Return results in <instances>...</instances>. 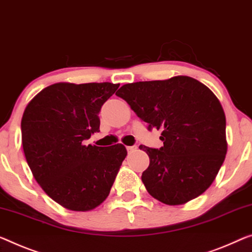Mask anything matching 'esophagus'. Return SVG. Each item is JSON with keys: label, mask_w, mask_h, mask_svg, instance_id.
Here are the masks:
<instances>
[{"label": "esophagus", "mask_w": 252, "mask_h": 252, "mask_svg": "<svg viewBox=\"0 0 252 252\" xmlns=\"http://www.w3.org/2000/svg\"><path fill=\"white\" fill-rule=\"evenodd\" d=\"M127 152L128 153H130V152H133V151H135L137 149V146H135V145H133V146H127Z\"/></svg>", "instance_id": "34e87169"}]
</instances>
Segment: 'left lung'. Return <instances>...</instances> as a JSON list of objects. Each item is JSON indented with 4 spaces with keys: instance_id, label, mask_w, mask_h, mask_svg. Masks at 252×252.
Masks as SVG:
<instances>
[{
    "instance_id": "1",
    "label": "left lung",
    "mask_w": 252,
    "mask_h": 252,
    "mask_svg": "<svg viewBox=\"0 0 252 252\" xmlns=\"http://www.w3.org/2000/svg\"><path fill=\"white\" fill-rule=\"evenodd\" d=\"M163 146L139 145L150 158L142 173L146 190L166 205H181L206 190L227 151L225 114L216 95L189 76L128 83L116 92Z\"/></svg>"
}]
</instances>
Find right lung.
<instances>
[{
  "label": "right lung",
  "mask_w": 252,
  "mask_h": 252,
  "mask_svg": "<svg viewBox=\"0 0 252 252\" xmlns=\"http://www.w3.org/2000/svg\"><path fill=\"white\" fill-rule=\"evenodd\" d=\"M119 84L55 83L26 107L22 146L34 179L47 195L71 211L99 206L127 156L123 144L84 145L100 131L99 113Z\"/></svg>",
  "instance_id": "right-lung-1"
}]
</instances>
